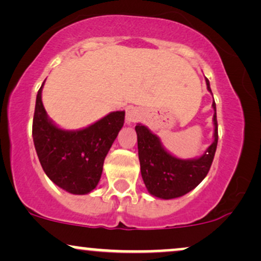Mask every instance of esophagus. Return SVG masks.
Returning <instances> with one entry per match:
<instances>
[{
  "mask_svg": "<svg viewBox=\"0 0 261 261\" xmlns=\"http://www.w3.org/2000/svg\"><path fill=\"white\" fill-rule=\"evenodd\" d=\"M140 119H141V113L139 109H136V108H131V109H128L126 112V121L128 124L139 121Z\"/></svg>",
  "mask_w": 261,
  "mask_h": 261,
  "instance_id": "34e87169",
  "label": "esophagus"
}]
</instances>
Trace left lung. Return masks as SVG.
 <instances>
[{"mask_svg": "<svg viewBox=\"0 0 261 261\" xmlns=\"http://www.w3.org/2000/svg\"><path fill=\"white\" fill-rule=\"evenodd\" d=\"M206 86L207 91L211 92L207 79ZM212 108L215 110L214 142L208 146L205 153L193 160H180L174 157L163 147L157 135L151 133L145 125H136L135 130L137 134L141 175L151 195L164 200L180 197L195 189L207 175L218 141L215 100Z\"/></svg>", "mask_w": 261, "mask_h": 261, "instance_id": "obj_1", "label": "left lung"}]
</instances>
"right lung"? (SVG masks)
<instances>
[{
  "instance_id": "1",
  "label": "right lung",
  "mask_w": 261,
  "mask_h": 261,
  "mask_svg": "<svg viewBox=\"0 0 261 261\" xmlns=\"http://www.w3.org/2000/svg\"><path fill=\"white\" fill-rule=\"evenodd\" d=\"M43 86L38 91L33 119V141L39 162L54 184L67 193L85 195L100 180L104 160L124 125L125 112L109 113L81 130H64L45 112Z\"/></svg>"
}]
</instances>
